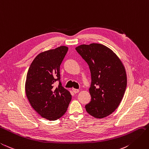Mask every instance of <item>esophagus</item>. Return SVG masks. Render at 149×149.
I'll list each match as a JSON object with an SVG mask.
<instances>
[{
    "label": "esophagus",
    "mask_w": 149,
    "mask_h": 149,
    "mask_svg": "<svg viewBox=\"0 0 149 149\" xmlns=\"http://www.w3.org/2000/svg\"><path fill=\"white\" fill-rule=\"evenodd\" d=\"M72 90H73V91L74 92V93H78V92L79 91V90H78V89H75V88H73V89H72Z\"/></svg>",
    "instance_id": "34e87169"
}]
</instances>
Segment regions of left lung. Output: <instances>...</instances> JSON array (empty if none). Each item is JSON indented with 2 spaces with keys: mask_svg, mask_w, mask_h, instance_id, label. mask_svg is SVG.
<instances>
[{
  "mask_svg": "<svg viewBox=\"0 0 149 149\" xmlns=\"http://www.w3.org/2000/svg\"><path fill=\"white\" fill-rule=\"evenodd\" d=\"M76 50L88 64L91 75V100L86 110L95 118L106 117L123 99L127 83L125 68L113 51L101 44L81 45Z\"/></svg>",
  "mask_w": 149,
  "mask_h": 149,
  "instance_id": "1",
  "label": "left lung"
}]
</instances>
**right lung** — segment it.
Instances as JSON below:
<instances>
[{
	"mask_svg": "<svg viewBox=\"0 0 149 149\" xmlns=\"http://www.w3.org/2000/svg\"><path fill=\"white\" fill-rule=\"evenodd\" d=\"M68 51L61 46L39 53L28 70L25 83L26 96L31 107L44 118L56 120L66 113L71 95L60 82V65ZM59 80L55 88L54 83Z\"/></svg>",
	"mask_w": 149,
	"mask_h": 149,
	"instance_id": "obj_1",
	"label": "right lung"
}]
</instances>
